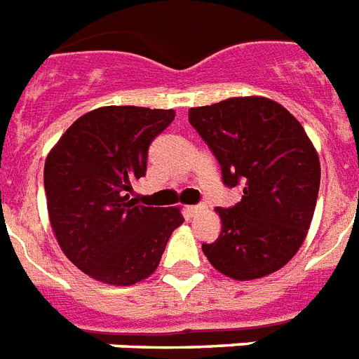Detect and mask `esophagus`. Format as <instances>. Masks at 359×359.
Segmentation results:
<instances>
[{
    "label": "esophagus",
    "instance_id": "34e87169",
    "mask_svg": "<svg viewBox=\"0 0 359 359\" xmlns=\"http://www.w3.org/2000/svg\"><path fill=\"white\" fill-rule=\"evenodd\" d=\"M203 205H190V207H186V212L190 214V216H196V214H199L203 210Z\"/></svg>",
    "mask_w": 359,
    "mask_h": 359
}]
</instances>
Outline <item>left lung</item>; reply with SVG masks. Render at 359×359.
I'll return each instance as SVG.
<instances>
[{"label": "left lung", "instance_id": "obj_1", "mask_svg": "<svg viewBox=\"0 0 359 359\" xmlns=\"http://www.w3.org/2000/svg\"><path fill=\"white\" fill-rule=\"evenodd\" d=\"M188 121L218 158L225 184H244L242 201L216 208L222 233L203 244L208 262L238 281L283 268L306 240L320 186L317 149L304 126L264 97L190 108Z\"/></svg>", "mask_w": 359, "mask_h": 359}]
</instances>
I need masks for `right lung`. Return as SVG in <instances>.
Masks as SVG:
<instances>
[{"instance_id":"obj_1","label":"right lung","mask_w":359,"mask_h":359,"mask_svg":"<svg viewBox=\"0 0 359 359\" xmlns=\"http://www.w3.org/2000/svg\"><path fill=\"white\" fill-rule=\"evenodd\" d=\"M173 109L104 106L70 124L44 163L48 218L72 264L100 283L128 287L160 264L180 207H143L130 199L147 171L152 140Z\"/></svg>"}]
</instances>
